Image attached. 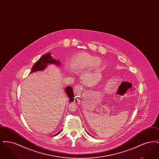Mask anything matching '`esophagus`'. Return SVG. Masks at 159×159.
Masks as SVG:
<instances>
[{
  "label": "esophagus",
  "instance_id": "esophagus-1",
  "mask_svg": "<svg viewBox=\"0 0 159 159\" xmlns=\"http://www.w3.org/2000/svg\"><path fill=\"white\" fill-rule=\"evenodd\" d=\"M82 90V86L80 84H77L74 87V92L76 95L80 94Z\"/></svg>",
  "mask_w": 159,
  "mask_h": 159
}]
</instances>
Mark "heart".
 Masks as SVG:
<instances>
[{
  "label": "heart",
  "instance_id": "b5f03b06",
  "mask_svg": "<svg viewBox=\"0 0 159 159\" xmlns=\"http://www.w3.org/2000/svg\"><path fill=\"white\" fill-rule=\"evenodd\" d=\"M101 64V61L98 58L92 56L88 53H80L75 55L70 61L71 68L75 71H81L84 70L91 69L95 66ZM66 69L71 72V69L66 67Z\"/></svg>",
  "mask_w": 159,
  "mask_h": 159
}]
</instances>
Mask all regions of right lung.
<instances>
[{
    "mask_svg": "<svg viewBox=\"0 0 159 159\" xmlns=\"http://www.w3.org/2000/svg\"><path fill=\"white\" fill-rule=\"evenodd\" d=\"M51 53H47L46 55H43L39 60L35 63V64L33 66V67L31 68V71L30 73L36 71H41V70H43L47 66L48 64H55L57 66L60 65V61H58L55 60V59H53L52 58V57L51 56ZM66 92L68 96V98L70 99V102H71V101H74L75 99V95H74V93H73V88L71 86H67L66 88ZM61 131H60L58 134H57L55 135H57Z\"/></svg>",
    "mask_w": 159,
    "mask_h": 159,
    "instance_id": "add662e5",
    "label": "right lung"
}]
</instances>
